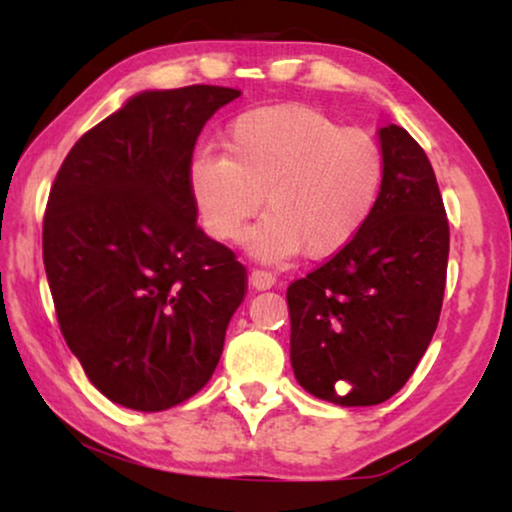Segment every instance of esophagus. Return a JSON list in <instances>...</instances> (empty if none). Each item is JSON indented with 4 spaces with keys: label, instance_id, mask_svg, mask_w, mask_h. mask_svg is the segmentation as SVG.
<instances>
[{
    "label": "esophagus",
    "instance_id": "1",
    "mask_svg": "<svg viewBox=\"0 0 512 512\" xmlns=\"http://www.w3.org/2000/svg\"><path fill=\"white\" fill-rule=\"evenodd\" d=\"M275 282H277V277L272 275L270 270H263V268H256V270H251V275H249V284L254 286L256 291L272 289V286H275Z\"/></svg>",
    "mask_w": 512,
    "mask_h": 512
}]
</instances>
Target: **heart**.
Instances as JSON below:
<instances>
[{
    "mask_svg": "<svg viewBox=\"0 0 512 512\" xmlns=\"http://www.w3.org/2000/svg\"><path fill=\"white\" fill-rule=\"evenodd\" d=\"M384 184V153L366 130L340 128L305 104H270L230 123L223 156L200 151L188 172L193 205L214 240L251 233L263 258L312 261L345 249L366 226Z\"/></svg>",
    "mask_w": 512,
    "mask_h": 512,
    "instance_id": "obj_1",
    "label": "heart"
}]
</instances>
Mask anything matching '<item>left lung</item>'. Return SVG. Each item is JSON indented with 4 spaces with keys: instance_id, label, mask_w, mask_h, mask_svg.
Listing matches in <instances>:
<instances>
[{
    "instance_id": "obj_1",
    "label": "left lung",
    "mask_w": 512,
    "mask_h": 512,
    "mask_svg": "<svg viewBox=\"0 0 512 512\" xmlns=\"http://www.w3.org/2000/svg\"><path fill=\"white\" fill-rule=\"evenodd\" d=\"M384 184L359 235L286 289L291 366L312 396L377 405L403 389L436 333L450 223L422 146L380 128Z\"/></svg>"
}]
</instances>
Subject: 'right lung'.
Wrapping results in <instances>:
<instances>
[{
  "label": "right lung",
  "mask_w": 512,
  "mask_h": 512,
  "mask_svg": "<svg viewBox=\"0 0 512 512\" xmlns=\"http://www.w3.org/2000/svg\"><path fill=\"white\" fill-rule=\"evenodd\" d=\"M240 90H146L62 160L44 265L67 347L109 401L160 412L198 394L247 296L235 251L195 223L188 172L205 123Z\"/></svg>",
  "instance_id": "obj_1"
}]
</instances>
